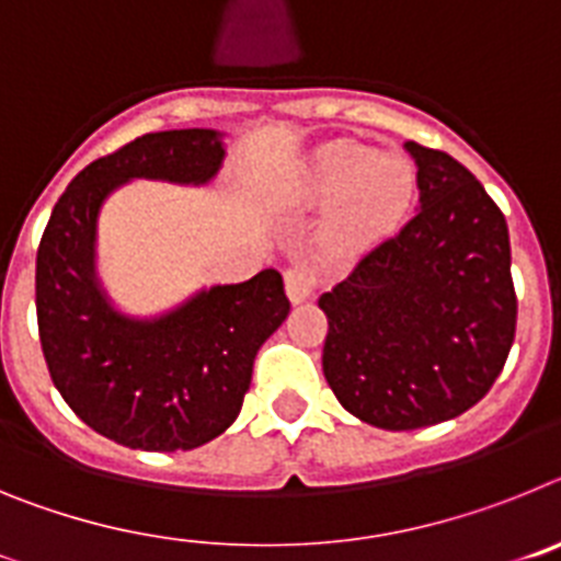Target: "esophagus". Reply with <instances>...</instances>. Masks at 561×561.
<instances>
[{"label":"esophagus","mask_w":561,"mask_h":561,"mask_svg":"<svg viewBox=\"0 0 561 561\" xmlns=\"http://www.w3.org/2000/svg\"><path fill=\"white\" fill-rule=\"evenodd\" d=\"M284 280H286V295H289V300L295 306L306 304L317 286V277L309 266H291V270L284 275Z\"/></svg>","instance_id":"esophagus-1"}]
</instances>
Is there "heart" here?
<instances>
[{
  "instance_id": "heart-1",
  "label": "heart",
  "mask_w": 561,
  "mask_h": 561,
  "mask_svg": "<svg viewBox=\"0 0 561 561\" xmlns=\"http://www.w3.org/2000/svg\"><path fill=\"white\" fill-rule=\"evenodd\" d=\"M415 193L413 168L351 140L325 142L297 180L306 207H334L325 238L334 250H356L388 236L408 213Z\"/></svg>"
}]
</instances>
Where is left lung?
Listing matches in <instances>:
<instances>
[{"label":"left lung","mask_w":561,"mask_h":561,"mask_svg":"<svg viewBox=\"0 0 561 561\" xmlns=\"http://www.w3.org/2000/svg\"><path fill=\"white\" fill-rule=\"evenodd\" d=\"M419 207L331 291L323 374L342 408L379 430L440 424L478 404L517 329L500 207L449 153L404 142Z\"/></svg>","instance_id":"obj_1"}]
</instances>
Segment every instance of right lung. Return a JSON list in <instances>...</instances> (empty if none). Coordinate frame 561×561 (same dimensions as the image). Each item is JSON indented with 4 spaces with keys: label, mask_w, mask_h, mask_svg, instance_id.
<instances>
[{
    "label": "right lung",
    "mask_w": 561,
    "mask_h": 561,
    "mask_svg": "<svg viewBox=\"0 0 561 561\" xmlns=\"http://www.w3.org/2000/svg\"><path fill=\"white\" fill-rule=\"evenodd\" d=\"M225 131H151L69 182L36 257V314L49 376L72 413L142 453L196 449L241 413L252 365L289 317L284 277L202 286L157 314L114 304L98 270V219L137 180L207 185L227 157Z\"/></svg>",
    "instance_id": "right-lung-1"
}]
</instances>
